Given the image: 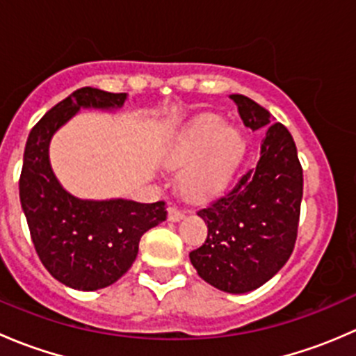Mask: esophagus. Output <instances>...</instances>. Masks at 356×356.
<instances>
[{
  "instance_id": "1",
  "label": "esophagus",
  "mask_w": 356,
  "mask_h": 356,
  "mask_svg": "<svg viewBox=\"0 0 356 356\" xmlns=\"http://www.w3.org/2000/svg\"><path fill=\"white\" fill-rule=\"evenodd\" d=\"M184 218V213H182L181 210H177L175 207H170L168 208V220L170 222H179Z\"/></svg>"
}]
</instances>
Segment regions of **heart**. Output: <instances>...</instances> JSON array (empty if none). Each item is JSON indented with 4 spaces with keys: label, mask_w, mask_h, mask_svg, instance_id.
Segmentation results:
<instances>
[{
    "label": "heart",
    "mask_w": 356,
    "mask_h": 356,
    "mask_svg": "<svg viewBox=\"0 0 356 356\" xmlns=\"http://www.w3.org/2000/svg\"><path fill=\"white\" fill-rule=\"evenodd\" d=\"M243 143L238 129L222 118L201 115L182 129L165 152V165L182 168L179 189L191 201H207L224 191L239 161Z\"/></svg>",
    "instance_id": "b5f03b06"
}]
</instances>
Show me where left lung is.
Wrapping results in <instances>:
<instances>
[{
  "mask_svg": "<svg viewBox=\"0 0 356 356\" xmlns=\"http://www.w3.org/2000/svg\"><path fill=\"white\" fill-rule=\"evenodd\" d=\"M251 131H265L260 160L231 191L198 211L207 241L189 253L203 281L241 294L274 277L293 253L303 196V170L288 129L243 95H231Z\"/></svg>",
  "mask_w": 356,
  "mask_h": 356,
  "instance_id": "1",
  "label": "left lung"
}]
</instances>
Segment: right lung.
<instances>
[{"label":"right lung","instance_id":"1","mask_svg":"<svg viewBox=\"0 0 356 356\" xmlns=\"http://www.w3.org/2000/svg\"><path fill=\"white\" fill-rule=\"evenodd\" d=\"M125 92L81 88L53 106L29 134L20 203L39 260L62 284L96 291L117 282L138 257L141 236L167 218L165 201L81 200L62 188L49 163V141L81 108L117 110Z\"/></svg>","mask_w":356,"mask_h":356}]
</instances>
